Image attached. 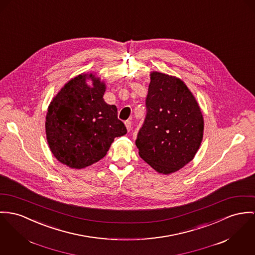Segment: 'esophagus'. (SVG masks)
Here are the masks:
<instances>
[{
    "mask_svg": "<svg viewBox=\"0 0 255 255\" xmlns=\"http://www.w3.org/2000/svg\"><path fill=\"white\" fill-rule=\"evenodd\" d=\"M125 126H126L127 130H128V131H130V130L132 129V122H131L130 120H127V121H125Z\"/></svg>",
    "mask_w": 255,
    "mask_h": 255,
    "instance_id": "esophagus-1",
    "label": "esophagus"
}]
</instances>
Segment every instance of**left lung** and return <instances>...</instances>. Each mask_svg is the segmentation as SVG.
<instances>
[{
	"instance_id": "8db88e82",
	"label": "left lung",
	"mask_w": 255,
	"mask_h": 255,
	"mask_svg": "<svg viewBox=\"0 0 255 255\" xmlns=\"http://www.w3.org/2000/svg\"><path fill=\"white\" fill-rule=\"evenodd\" d=\"M138 130V154L158 173L171 174L195 156L204 132L196 100L180 79L153 72Z\"/></svg>"
}]
</instances>
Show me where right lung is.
<instances>
[{"label": "right lung", "mask_w": 255, "mask_h": 255, "mask_svg": "<svg viewBox=\"0 0 255 255\" xmlns=\"http://www.w3.org/2000/svg\"><path fill=\"white\" fill-rule=\"evenodd\" d=\"M86 78L94 87L86 84ZM105 84L92 74L71 79L50 103L45 121L53 155L73 169L90 166L106 156L115 137L127 133L118 109L104 99Z\"/></svg>", "instance_id": "obj_1"}]
</instances>
